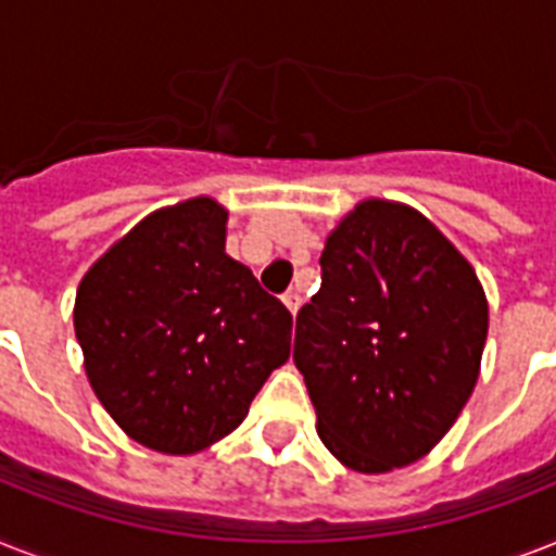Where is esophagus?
<instances>
[{"label": "esophagus", "instance_id": "1", "mask_svg": "<svg viewBox=\"0 0 556 556\" xmlns=\"http://www.w3.org/2000/svg\"><path fill=\"white\" fill-rule=\"evenodd\" d=\"M282 303H286V308L291 314L300 312V305H303V296H300V291H288L286 296H282Z\"/></svg>", "mask_w": 556, "mask_h": 556}]
</instances>
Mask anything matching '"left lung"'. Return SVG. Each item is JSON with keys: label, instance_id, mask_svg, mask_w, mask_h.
I'll return each mask as SVG.
<instances>
[{"label": "left lung", "instance_id": "1", "mask_svg": "<svg viewBox=\"0 0 556 556\" xmlns=\"http://www.w3.org/2000/svg\"><path fill=\"white\" fill-rule=\"evenodd\" d=\"M323 286L296 314L294 364L340 465L424 458L473 395L488 296L456 244L409 204L357 201L326 239Z\"/></svg>", "mask_w": 556, "mask_h": 556}]
</instances>
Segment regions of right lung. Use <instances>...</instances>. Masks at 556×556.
I'll return each instance as SVG.
<instances>
[{"label": "right lung", "instance_id": "add662e5", "mask_svg": "<svg viewBox=\"0 0 556 556\" xmlns=\"http://www.w3.org/2000/svg\"><path fill=\"white\" fill-rule=\"evenodd\" d=\"M210 195L141 218L80 279L74 334L94 395L132 441L164 456L233 432L291 355V312L225 253Z\"/></svg>", "mask_w": 556, "mask_h": 556}]
</instances>
